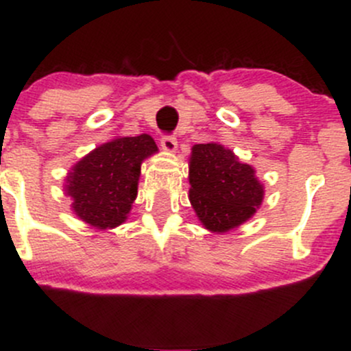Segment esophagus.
<instances>
[{
	"mask_svg": "<svg viewBox=\"0 0 351 351\" xmlns=\"http://www.w3.org/2000/svg\"><path fill=\"white\" fill-rule=\"evenodd\" d=\"M162 148L167 153H175L176 152V148H178V142H176V138L175 136H168V135H165L163 138H162Z\"/></svg>",
	"mask_w": 351,
	"mask_h": 351,
	"instance_id": "obj_1",
	"label": "esophagus"
}]
</instances>
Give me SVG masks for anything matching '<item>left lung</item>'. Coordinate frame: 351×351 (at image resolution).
Returning <instances> with one entry per match:
<instances>
[{"label": "left lung", "instance_id": "obj_1", "mask_svg": "<svg viewBox=\"0 0 351 351\" xmlns=\"http://www.w3.org/2000/svg\"><path fill=\"white\" fill-rule=\"evenodd\" d=\"M189 201L208 231L223 234L256 215L264 184L254 167L217 142L199 143L189 155Z\"/></svg>", "mask_w": 351, "mask_h": 351}]
</instances>
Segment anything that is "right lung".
<instances>
[{"label": "right lung", "instance_id": "add662e5", "mask_svg": "<svg viewBox=\"0 0 351 351\" xmlns=\"http://www.w3.org/2000/svg\"><path fill=\"white\" fill-rule=\"evenodd\" d=\"M156 152L155 140L142 134L115 136L82 156L64 183L72 213L99 231L123 224L138 193L142 163Z\"/></svg>", "mask_w": 351, "mask_h": 351}]
</instances>
